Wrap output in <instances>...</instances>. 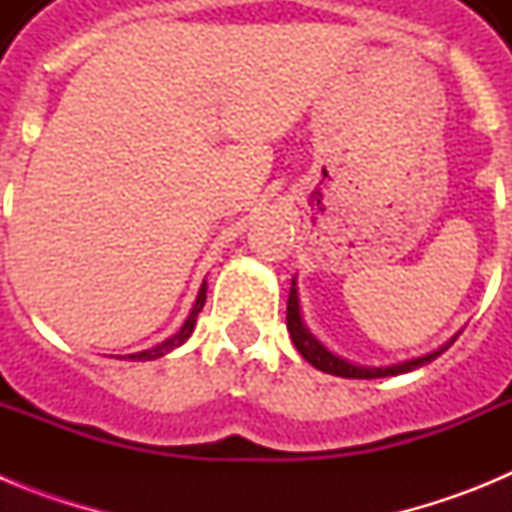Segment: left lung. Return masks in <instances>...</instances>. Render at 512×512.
<instances>
[{
    "instance_id": "obj_1",
    "label": "left lung",
    "mask_w": 512,
    "mask_h": 512,
    "mask_svg": "<svg viewBox=\"0 0 512 512\" xmlns=\"http://www.w3.org/2000/svg\"><path fill=\"white\" fill-rule=\"evenodd\" d=\"M287 330L289 336H292V343L302 354V359L310 361L315 369L325 374H336V377H346V379H379V377H397V374L413 372L418 366L431 364L436 356H441L451 343L456 341V336L451 338L449 343H443L441 348L431 351V354L415 356V359L400 361V364H390V366H361V364H351V361L341 359L338 354H333L330 348H325L318 338L312 336L310 328L302 320V307H300V295H297V279L292 277V287H289V300H287Z\"/></svg>"
}]
</instances>
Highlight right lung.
Wrapping results in <instances>:
<instances>
[{
    "label": "right lung",
    "instance_id": "right-lung-1",
    "mask_svg": "<svg viewBox=\"0 0 512 512\" xmlns=\"http://www.w3.org/2000/svg\"><path fill=\"white\" fill-rule=\"evenodd\" d=\"M205 300H207V282H202L200 292H197V300H194L192 305V312H189V318L184 320V325L179 330H176L174 336L166 338L164 343H158V346L148 348V351H138V354H128V356H117V359H128V361H153V359H161V356L171 354L174 348L182 346L184 341H187L189 336H192L194 330V323H197V315H200V310L205 307Z\"/></svg>",
    "mask_w": 512,
    "mask_h": 512
}]
</instances>
